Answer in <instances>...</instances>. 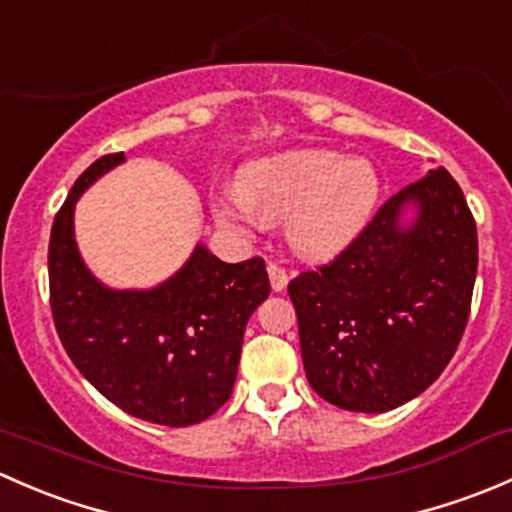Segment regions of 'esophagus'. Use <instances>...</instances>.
<instances>
[{
	"instance_id": "esophagus-1",
	"label": "esophagus",
	"mask_w": 512,
	"mask_h": 512,
	"mask_svg": "<svg viewBox=\"0 0 512 512\" xmlns=\"http://www.w3.org/2000/svg\"><path fill=\"white\" fill-rule=\"evenodd\" d=\"M267 275H270V285H272V289H275V292H285L289 277H287V272L282 270V267L272 265V262H270V265H267Z\"/></svg>"
}]
</instances>
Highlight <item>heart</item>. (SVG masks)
I'll return each mask as SVG.
<instances>
[{
  "label": "heart",
  "instance_id": "b5f03b06",
  "mask_svg": "<svg viewBox=\"0 0 512 512\" xmlns=\"http://www.w3.org/2000/svg\"><path fill=\"white\" fill-rule=\"evenodd\" d=\"M379 198L381 178L369 158L297 148L247 165L237 190L213 195L210 210L220 227L242 235L285 223L294 255L329 262L359 240Z\"/></svg>",
  "mask_w": 512,
  "mask_h": 512
}]
</instances>
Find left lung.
<instances>
[{"label": "left lung", "mask_w": 512, "mask_h": 512, "mask_svg": "<svg viewBox=\"0 0 512 512\" xmlns=\"http://www.w3.org/2000/svg\"><path fill=\"white\" fill-rule=\"evenodd\" d=\"M476 270L463 190L446 168L428 170L332 265L289 282L309 386L361 414L416 399L456 354Z\"/></svg>", "instance_id": "8db88e82"}]
</instances>
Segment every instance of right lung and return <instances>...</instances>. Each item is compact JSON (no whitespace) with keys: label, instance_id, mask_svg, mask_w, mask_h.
Here are the masks:
<instances>
[{"label":"right lung","instance_id":"1","mask_svg":"<svg viewBox=\"0 0 512 512\" xmlns=\"http://www.w3.org/2000/svg\"><path fill=\"white\" fill-rule=\"evenodd\" d=\"M121 163L123 153L91 163L54 218L56 332L76 369L118 409L160 426H193L230 399L245 327L270 294V280L260 257L227 265L198 242L156 287L103 285L76 245L74 213L81 195Z\"/></svg>","mask_w":512,"mask_h":512}]
</instances>
